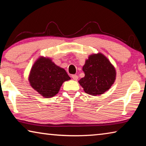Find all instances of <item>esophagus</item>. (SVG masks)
<instances>
[{
	"label": "esophagus",
	"mask_w": 146,
	"mask_h": 146,
	"mask_svg": "<svg viewBox=\"0 0 146 146\" xmlns=\"http://www.w3.org/2000/svg\"><path fill=\"white\" fill-rule=\"evenodd\" d=\"M71 77H72V78L73 79V80H76L78 79V76L77 75H71Z\"/></svg>",
	"instance_id": "34e87169"
}]
</instances>
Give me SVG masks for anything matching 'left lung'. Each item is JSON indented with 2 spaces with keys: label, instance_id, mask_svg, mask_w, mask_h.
Masks as SVG:
<instances>
[{
  "label": "left lung",
  "instance_id": "left-lung-1",
  "mask_svg": "<svg viewBox=\"0 0 146 146\" xmlns=\"http://www.w3.org/2000/svg\"><path fill=\"white\" fill-rule=\"evenodd\" d=\"M85 76L78 81L86 93L102 95L109 90L116 79V70L110 61L98 53L89 56L82 68Z\"/></svg>",
  "mask_w": 146,
  "mask_h": 146
}]
</instances>
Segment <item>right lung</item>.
Wrapping results in <instances>:
<instances>
[{
    "label": "right lung",
    "mask_w": 146,
    "mask_h": 146,
    "mask_svg": "<svg viewBox=\"0 0 146 146\" xmlns=\"http://www.w3.org/2000/svg\"><path fill=\"white\" fill-rule=\"evenodd\" d=\"M70 79L65 70L51 58L40 56L32 66L28 80L35 90L44 98H49L56 95L63 82Z\"/></svg>",
    "instance_id": "1"
}]
</instances>
